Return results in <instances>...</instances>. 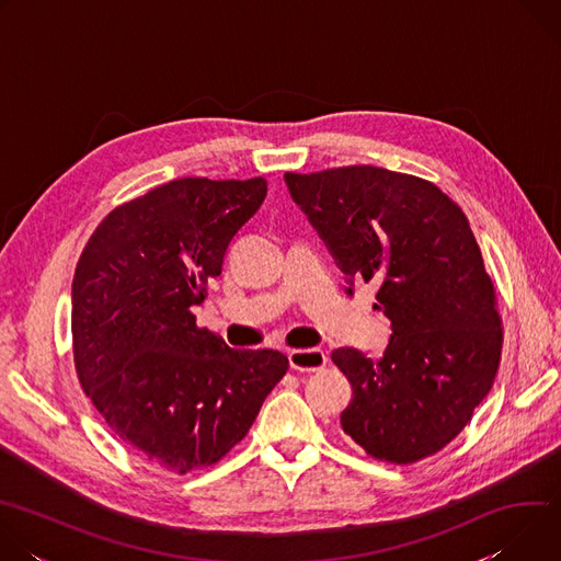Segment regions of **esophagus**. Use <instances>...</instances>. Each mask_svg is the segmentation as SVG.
I'll list each match as a JSON object with an SVG mask.
<instances>
[{
    "label": "esophagus",
    "mask_w": 561,
    "mask_h": 561,
    "mask_svg": "<svg viewBox=\"0 0 561 561\" xmlns=\"http://www.w3.org/2000/svg\"><path fill=\"white\" fill-rule=\"evenodd\" d=\"M288 362L293 370L299 373H314V370H322L329 362L327 353L319 351V348H297L288 353Z\"/></svg>",
    "instance_id": "obj_1"
}]
</instances>
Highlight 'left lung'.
<instances>
[{
	"mask_svg": "<svg viewBox=\"0 0 561 561\" xmlns=\"http://www.w3.org/2000/svg\"><path fill=\"white\" fill-rule=\"evenodd\" d=\"M284 180L346 282L377 286L392 329L379 359L331 355L353 386L344 433L379 461L439 453L493 388L504 342L466 215L433 182L366 164Z\"/></svg>",
	"mask_w": 561,
	"mask_h": 561,
	"instance_id": "8db88e82",
	"label": "left lung"
}]
</instances>
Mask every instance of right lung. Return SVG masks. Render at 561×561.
Segmentation results:
<instances>
[{
    "label": "right lung",
    "instance_id": "1",
    "mask_svg": "<svg viewBox=\"0 0 561 561\" xmlns=\"http://www.w3.org/2000/svg\"><path fill=\"white\" fill-rule=\"evenodd\" d=\"M264 197V178L173 180L111 210L75 268L79 383L122 444L180 474L242 442L288 370L279 351L228 348L191 310Z\"/></svg>",
    "mask_w": 561,
    "mask_h": 561
}]
</instances>
